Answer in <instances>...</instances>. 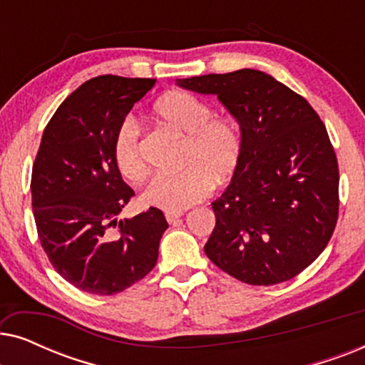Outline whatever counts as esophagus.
Wrapping results in <instances>:
<instances>
[{"instance_id": "1", "label": "esophagus", "mask_w": 365, "mask_h": 365, "mask_svg": "<svg viewBox=\"0 0 365 365\" xmlns=\"http://www.w3.org/2000/svg\"><path fill=\"white\" fill-rule=\"evenodd\" d=\"M182 211H168L166 212V221L169 222V224H173V222H176L179 217L182 216Z\"/></svg>"}]
</instances>
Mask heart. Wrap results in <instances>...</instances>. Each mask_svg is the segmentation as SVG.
Listing matches in <instances>:
<instances>
[{"mask_svg": "<svg viewBox=\"0 0 365 365\" xmlns=\"http://www.w3.org/2000/svg\"><path fill=\"white\" fill-rule=\"evenodd\" d=\"M159 121L184 136L181 171L154 176L143 191L146 206L181 211L201 202L214 184L222 186L236 176L244 156V134L231 116L214 114L211 104L194 94L173 91L153 108ZM113 159L118 171L131 182L143 181L148 164L141 151V129L124 118L113 139Z\"/></svg>", "mask_w": 365, "mask_h": 365, "instance_id": "1", "label": "heart"}]
</instances>
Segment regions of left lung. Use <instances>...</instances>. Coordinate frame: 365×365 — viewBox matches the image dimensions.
Masks as SVG:
<instances>
[{
	"instance_id": "obj_1",
	"label": "left lung",
	"mask_w": 365,
	"mask_h": 365,
	"mask_svg": "<svg viewBox=\"0 0 365 365\" xmlns=\"http://www.w3.org/2000/svg\"><path fill=\"white\" fill-rule=\"evenodd\" d=\"M219 101L241 124L244 156L212 202L204 252L251 286L296 277L326 249L339 216V166L322 119L306 98L256 69L179 79Z\"/></svg>"
}]
</instances>
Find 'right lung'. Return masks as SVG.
<instances>
[{"label": "right lung", "instance_id": "add662e5", "mask_svg": "<svg viewBox=\"0 0 365 365\" xmlns=\"http://www.w3.org/2000/svg\"><path fill=\"white\" fill-rule=\"evenodd\" d=\"M156 79L104 74L81 84L44 128L31 173L43 251L63 279L96 296L153 271L168 229L161 209L118 221L134 191L113 159L116 129Z\"/></svg>", "mask_w": 365, "mask_h": 365}]
</instances>
